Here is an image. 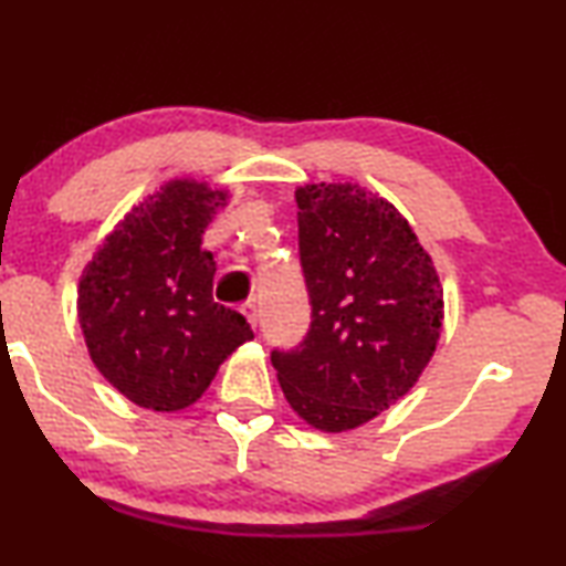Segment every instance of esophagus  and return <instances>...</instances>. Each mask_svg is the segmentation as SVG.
I'll list each match as a JSON object with an SVG mask.
<instances>
[{
    "label": "esophagus",
    "mask_w": 566,
    "mask_h": 566,
    "mask_svg": "<svg viewBox=\"0 0 566 566\" xmlns=\"http://www.w3.org/2000/svg\"><path fill=\"white\" fill-rule=\"evenodd\" d=\"M241 313L245 315V321L251 323V328H256V325H259V307L253 305V302H245V305L241 307Z\"/></svg>",
    "instance_id": "1"
}]
</instances>
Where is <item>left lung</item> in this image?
<instances>
[{
  "instance_id": "obj_1",
  "label": "left lung",
  "mask_w": 566,
  "mask_h": 566,
  "mask_svg": "<svg viewBox=\"0 0 566 566\" xmlns=\"http://www.w3.org/2000/svg\"><path fill=\"white\" fill-rule=\"evenodd\" d=\"M313 323L272 364L290 408L325 433L354 431L410 392L443 325V286L416 230L385 197L321 181L294 192Z\"/></svg>"
}]
</instances>
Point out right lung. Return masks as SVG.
<instances>
[{
  "label": "right lung",
  "instance_id": "right-lung-1",
  "mask_svg": "<svg viewBox=\"0 0 566 566\" xmlns=\"http://www.w3.org/2000/svg\"><path fill=\"white\" fill-rule=\"evenodd\" d=\"M228 200L207 181H166L86 261L76 297L86 348L102 377L140 408H189L253 338L241 313L212 300L214 259L202 249L205 228Z\"/></svg>",
  "mask_w": 566,
  "mask_h": 566
}]
</instances>
